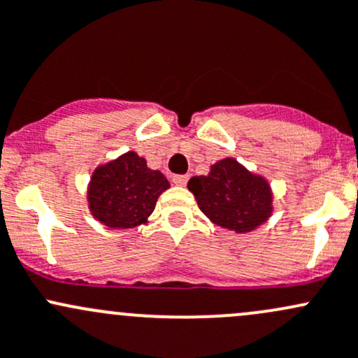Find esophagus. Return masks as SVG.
Returning <instances> with one entry per match:
<instances>
[{
  "label": "esophagus",
  "instance_id": "1",
  "mask_svg": "<svg viewBox=\"0 0 358 358\" xmlns=\"http://www.w3.org/2000/svg\"><path fill=\"white\" fill-rule=\"evenodd\" d=\"M187 176H174V178H172V182L176 184V186H186V182H187Z\"/></svg>",
  "mask_w": 358,
  "mask_h": 358
}]
</instances>
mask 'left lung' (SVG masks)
Here are the masks:
<instances>
[{"instance_id": "8db88e82", "label": "left lung", "mask_w": 358, "mask_h": 358, "mask_svg": "<svg viewBox=\"0 0 358 358\" xmlns=\"http://www.w3.org/2000/svg\"><path fill=\"white\" fill-rule=\"evenodd\" d=\"M187 189L210 222L238 234L259 229L274 212L268 180L233 157L210 165L206 176L191 178Z\"/></svg>"}]
</instances>
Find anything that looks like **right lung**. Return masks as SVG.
<instances>
[{
  "label": "right lung",
  "instance_id": "1",
  "mask_svg": "<svg viewBox=\"0 0 358 358\" xmlns=\"http://www.w3.org/2000/svg\"><path fill=\"white\" fill-rule=\"evenodd\" d=\"M169 187L167 178L131 150L94 169L87 184V208L110 229H132L148 222L158 196Z\"/></svg>",
  "mask_w": 358,
  "mask_h": 358
}]
</instances>
